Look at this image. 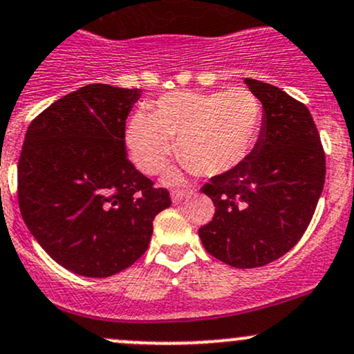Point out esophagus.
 Returning a JSON list of instances; mask_svg holds the SVG:
<instances>
[{"label": "esophagus", "mask_w": 354, "mask_h": 354, "mask_svg": "<svg viewBox=\"0 0 354 354\" xmlns=\"http://www.w3.org/2000/svg\"><path fill=\"white\" fill-rule=\"evenodd\" d=\"M188 196H189V192H185V189H174V192L171 193V201H173L174 205H178Z\"/></svg>", "instance_id": "34e87169"}]
</instances>
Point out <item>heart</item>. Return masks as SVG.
Wrapping results in <instances>:
<instances>
[{"label": "heart", "mask_w": 354, "mask_h": 354, "mask_svg": "<svg viewBox=\"0 0 354 354\" xmlns=\"http://www.w3.org/2000/svg\"><path fill=\"white\" fill-rule=\"evenodd\" d=\"M260 126L262 106L245 88L176 91L154 100L153 114L134 112L124 139L131 159L142 173H159L178 147L186 169L212 178L230 173L245 161ZM173 135L178 136L176 147Z\"/></svg>", "instance_id": "heart-1"}]
</instances>
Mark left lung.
<instances>
[{
  "mask_svg": "<svg viewBox=\"0 0 354 354\" xmlns=\"http://www.w3.org/2000/svg\"><path fill=\"white\" fill-rule=\"evenodd\" d=\"M262 129L245 161L201 188L215 216L198 230L208 254L236 269L267 266L304 235L324 188L326 158L309 109L275 85L245 79Z\"/></svg>",
  "mask_w": 354,
  "mask_h": 354,
  "instance_id": "left-lung-1",
  "label": "left lung"
}]
</instances>
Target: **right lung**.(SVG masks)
<instances>
[{
	"label": "right lung",
	"instance_id": "right-lung-1",
	"mask_svg": "<svg viewBox=\"0 0 354 354\" xmlns=\"http://www.w3.org/2000/svg\"><path fill=\"white\" fill-rule=\"evenodd\" d=\"M141 88L91 84L45 109L26 131L18 203L30 234L62 267L109 277L146 252L169 193L126 156V119Z\"/></svg>",
	"mask_w": 354,
	"mask_h": 354
}]
</instances>
